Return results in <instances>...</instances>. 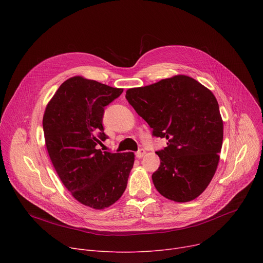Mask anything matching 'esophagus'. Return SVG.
Wrapping results in <instances>:
<instances>
[{
    "mask_svg": "<svg viewBox=\"0 0 263 263\" xmlns=\"http://www.w3.org/2000/svg\"><path fill=\"white\" fill-rule=\"evenodd\" d=\"M145 154H146V151H145V149H140L139 151H137V153L135 154V156H136V158H139V159H141V158H143L144 156H145Z\"/></svg>",
    "mask_w": 263,
    "mask_h": 263,
    "instance_id": "obj_1",
    "label": "esophagus"
}]
</instances>
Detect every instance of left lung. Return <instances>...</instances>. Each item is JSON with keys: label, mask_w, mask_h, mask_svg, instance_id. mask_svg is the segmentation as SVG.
Masks as SVG:
<instances>
[{"label": "left lung", "mask_w": 263, "mask_h": 263, "mask_svg": "<svg viewBox=\"0 0 263 263\" xmlns=\"http://www.w3.org/2000/svg\"><path fill=\"white\" fill-rule=\"evenodd\" d=\"M126 99L150 128L166 139L153 181L161 195L177 202L198 197L209 185L219 161L223 120L214 95L186 76L130 88Z\"/></svg>", "instance_id": "left-lung-1"}]
</instances>
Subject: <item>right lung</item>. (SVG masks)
Instances as JSON below:
<instances>
[{
  "mask_svg": "<svg viewBox=\"0 0 263 263\" xmlns=\"http://www.w3.org/2000/svg\"><path fill=\"white\" fill-rule=\"evenodd\" d=\"M122 91L70 78L55 92L43 119L46 146L62 182L78 201L93 209L107 208L121 197L134 164L133 153L96 149L107 139L104 107Z\"/></svg>",
  "mask_w": 263,
  "mask_h": 263,
  "instance_id": "1",
  "label": "right lung"
}]
</instances>
